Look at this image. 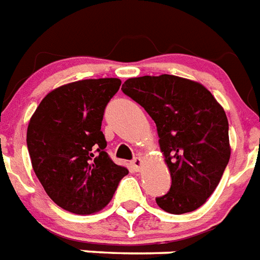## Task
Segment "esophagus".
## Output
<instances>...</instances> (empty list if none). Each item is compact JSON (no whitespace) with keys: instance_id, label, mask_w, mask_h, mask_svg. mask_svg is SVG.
<instances>
[{"instance_id":"esophagus-1","label":"esophagus","mask_w":260,"mask_h":260,"mask_svg":"<svg viewBox=\"0 0 260 260\" xmlns=\"http://www.w3.org/2000/svg\"><path fill=\"white\" fill-rule=\"evenodd\" d=\"M142 165H143V161H142V158H140V157H136V158L132 161V168L134 170H137V172H140L141 168H142Z\"/></svg>"}]
</instances>
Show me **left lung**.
<instances>
[{
	"label": "left lung",
	"instance_id": "1",
	"mask_svg": "<svg viewBox=\"0 0 260 260\" xmlns=\"http://www.w3.org/2000/svg\"><path fill=\"white\" fill-rule=\"evenodd\" d=\"M123 94L154 120L170 172L169 192L155 201L173 215L200 208L219 185L231 147L225 111L203 84L174 75L127 79Z\"/></svg>",
	"mask_w": 260,
	"mask_h": 260
}]
</instances>
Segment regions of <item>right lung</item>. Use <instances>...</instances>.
I'll use <instances>...</instances> for the list:
<instances>
[{
  "label": "right lung",
  "instance_id": "1",
  "mask_svg": "<svg viewBox=\"0 0 260 260\" xmlns=\"http://www.w3.org/2000/svg\"><path fill=\"white\" fill-rule=\"evenodd\" d=\"M119 87L117 78L68 83L51 91L29 120L33 170L48 196L68 212L103 209L128 173L106 153L101 130L106 106Z\"/></svg>",
  "mask_w": 260,
  "mask_h": 260
}]
</instances>
